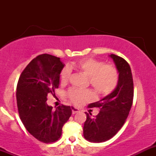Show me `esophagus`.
<instances>
[{
    "label": "esophagus",
    "instance_id": "1",
    "mask_svg": "<svg viewBox=\"0 0 156 156\" xmlns=\"http://www.w3.org/2000/svg\"><path fill=\"white\" fill-rule=\"evenodd\" d=\"M72 114H76V113H78V112L80 111V110L78 109V108L74 107V106H72Z\"/></svg>",
    "mask_w": 156,
    "mask_h": 156
}]
</instances>
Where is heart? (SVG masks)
Masks as SVG:
<instances>
[{
	"label": "heart",
	"instance_id": "1",
	"mask_svg": "<svg viewBox=\"0 0 156 156\" xmlns=\"http://www.w3.org/2000/svg\"><path fill=\"white\" fill-rule=\"evenodd\" d=\"M74 68L83 72L89 77V84L96 94L100 97H106L111 94L119 81V72L112 65H106L103 61L93 58H84L70 64ZM70 70L66 67L59 75V81L65 84L70 77ZM67 97L74 104H80L92 97L89 90H80L71 88L67 92Z\"/></svg>",
	"mask_w": 156,
	"mask_h": 156
}]
</instances>
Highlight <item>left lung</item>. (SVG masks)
I'll return each instance as SVG.
<instances>
[{"label": "left lung", "mask_w": 156, "mask_h": 156, "mask_svg": "<svg viewBox=\"0 0 156 156\" xmlns=\"http://www.w3.org/2000/svg\"><path fill=\"white\" fill-rule=\"evenodd\" d=\"M119 72L117 87L101 100L88 105L89 108H99L96 116L87 115L83 133L86 140L92 143H102L111 139L125 124L133 99V81L130 67L122 57L110 55Z\"/></svg>", "instance_id": "1"}]
</instances>
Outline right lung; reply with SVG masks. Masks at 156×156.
Returning <instances> with one entry per match:
<instances>
[{
    "mask_svg": "<svg viewBox=\"0 0 156 156\" xmlns=\"http://www.w3.org/2000/svg\"><path fill=\"white\" fill-rule=\"evenodd\" d=\"M63 67L59 57L41 54L28 64L17 83L16 103L20 119L34 138L45 144L59 140L64 124L72 115L70 106L62 105L53 110L47 103L48 94H53L59 87Z\"/></svg>",
    "mask_w": 156,
    "mask_h": 156,
    "instance_id": "obj_1",
    "label": "right lung"
}]
</instances>
